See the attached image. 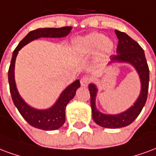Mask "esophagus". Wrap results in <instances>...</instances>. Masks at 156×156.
<instances>
[{
    "label": "esophagus",
    "instance_id": "obj_1",
    "mask_svg": "<svg viewBox=\"0 0 156 156\" xmlns=\"http://www.w3.org/2000/svg\"><path fill=\"white\" fill-rule=\"evenodd\" d=\"M90 77L84 76L80 79V85L82 86H88V84L90 83Z\"/></svg>",
    "mask_w": 156,
    "mask_h": 156
}]
</instances>
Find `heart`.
Returning <instances> with one entry per match:
<instances>
[{"label": "heart", "mask_w": 156, "mask_h": 156, "mask_svg": "<svg viewBox=\"0 0 156 156\" xmlns=\"http://www.w3.org/2000/svg\"><path fill=\"white\" fill-rule=\"evenodd\" d=\"M114 42L103 34L90 33L74 42V52L80 58L88 57L96 53L98 59L108 57L114 51Z\"/></svg>", "instance_id": "b5f03b06"}]
</instances>
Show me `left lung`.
Instances as JSON below:
<instances>
[{
    "label": "left lung",
    "instance_id": "1",
    "mask_svg": "<svg viewBox=\"0 0 156 156\" xmlns=\"http://www.w3.org/2000/svg\"><path fill=\"white\" fill-rule=\"evenodd\" d=\"M115 32L119 40L116 49L117 55H111L109 64L120 62L132 65L140 76L141 89L138 99L127 111L117 115H106L100 112L95 106V98L98 90L95 84H90L92 118L97 125L109 129L125 127L130 125L136 120L141 112L147 100L150 80V70L145 59V52L141 46L125 32L117 30H115Z\"/></svg>",
    "mask_w": 156,
    "mask_h": 156
}]
</instances>
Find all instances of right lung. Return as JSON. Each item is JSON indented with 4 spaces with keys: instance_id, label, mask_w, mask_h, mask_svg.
Segmentation results:
<instances>
[{
    "instance_id": "obj_1",
    "label": "right lung",
    "mask_w": 156,
    "mask_h": 156,
    "mask_svg": "<svg viewBox=\"0 0 156 156\" xmlns=\"http://www.w3.org/2000/svg\"><path fill=\"white\" fill-rule=\"evenodd\" d=\"M72 29L71 27H65L61 28H39L31 30L19 45L15 49L11 58V65L8 70V81L10 86V92L14 105L30 126L43 129V130H55L63 126L66 121V108L70 101L74 98L76 90L80 86L79 80L74 81L61 93L60 97L51 107L46 110H37L30 107L23 99L20 97L15 81V62L18 51L29 42L41 37L61 38L66 36Z\"/></svg>"
}]
</instances>
